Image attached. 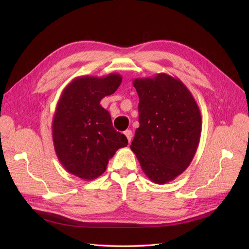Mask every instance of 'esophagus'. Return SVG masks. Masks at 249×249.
Masks as SVG:
<instances>
[{
    "instance_id": "1",
    "label": "esophagus",
    "mask_w": 249,
    "mask_h": 249,
    "mask_svg": "<svg viewBox=\"0 0 249 249\" xmlns=\"http://www.w3.org/2000/svg\"><path fill=\"white\" fill-rule=\"evenodd\" d=\"M124 134H125V136L127 137V139H128V141L130 143V141H131V139H132V131H131V130L127 129L126 131H124Z\"/></svg>"
}]
</instances>
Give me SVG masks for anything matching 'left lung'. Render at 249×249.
I'll return each mask as SVG.
<instances>
[{
  "label": "left lung",
  "instance_id": "left-lung-1",
  "mask_svg": "<svg viewBox=\"0 0 249 249\" xmlns=\"http://www.w3.org/2000/svg\"><path fill=\"white\" fill-rule=\"evenodd\" d=\"M139 124L130 148L155 184L178 177L199 146L202 118L191 91L180 80L160 72L135 78Z\"/></svg>",
  "mask_w": 249,
  "mask_h": 249
}]
</instances>
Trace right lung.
<instances>
[{
	"label": "right lung",
	"mask_w": 249,
	"mask_h": 249,
	"mask_svg": "<svg viewBox=\"0 0 249 249\" xmlns=\"http://www.w3.org/2000/svg\"><path fill=\"white\" fill-rule=\"evenodd\" d=\"M122 82L119 73L77 76L62 90L52 120L54 150L68 173L86 180L100 177L115 152L128 144L116 131L110 113L100 101L114 94Z\"/></svg>",
	"instance_id": "add662e5"
}]
</instances>
